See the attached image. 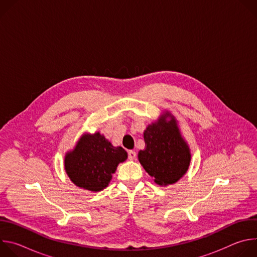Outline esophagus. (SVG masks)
Segmentation results:
<instances>
[{
    "label": "esophagus",
    "mask_w": 257,
    "mask_h": 257,
    "mask_svg": "<svg viewBox=\"0 0 257 257\" xmlns=\"http://www.w3.org/2000/svg\"><path fill=\"white\" fill-rule=\"evenodd\" d=\"M128 158H129V160H134L136 158V153L134 151H129L128 152Z\"/></svg>",
    "instance_id": "esophagus-1"
}]
</instances>
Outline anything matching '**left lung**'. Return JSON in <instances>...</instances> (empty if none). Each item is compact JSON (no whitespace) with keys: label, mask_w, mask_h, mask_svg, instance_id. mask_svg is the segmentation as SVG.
<instances>
[{"label":"left lung","mask_w":257,"mask_h":257,"mask_svg":"<svg viewBox=\"0 0 257 257\" xmlns=\"http://www.w3.org/2000/svg\"><path fill=\"white\" fill-rule=\"evenodd\" d=\"M143 137L145 148L138 153V160L157 184H174L186 174L191 161L190 150L171 113L166 112L146 127Z\"/></svg>","instance_id":"1"}]
</instances>
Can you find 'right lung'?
I'll return each instance as SVG.
<instances>
[{"label": "right lung", "instance_id": "right-lung-1", "mask_svg": "<svg viewBox=\"0 0 257 257\" xmlns=\"http://www.w3.org/2000/svg\"><path fill=\"white\" fill-rule=\"evenodd\" d=\"M127 157L123 148H115L99 132L83 134L74 150L66 154L65 170L76 186L97 192L108 185L118 165Z\"/></svg>", "mask_w": 257, "mask_h": 257}]
</instances>
